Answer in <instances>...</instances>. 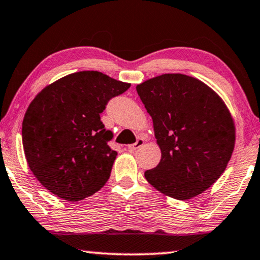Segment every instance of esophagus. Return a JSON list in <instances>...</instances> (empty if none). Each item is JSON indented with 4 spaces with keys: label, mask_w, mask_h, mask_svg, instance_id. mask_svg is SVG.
<instances>
[{
    "label": "esophagus",
    "mask_w": 260,
    "mask_h": 260,
    "mask_svg": "<svg viewBox=\"0 0 260 260\" xmlns=\"http://www.w3.org/2000/svg\"><path fill=\"white\" fill-rule=\"evenodd\" d=\"M143 144H144V139H142V138H138L136 143H134V144H130V145H127V149H129L130 151H135V150H137V149L141 148V146H142Z\"/></svg>",
    "instance_id": "1"
}]
</instances>
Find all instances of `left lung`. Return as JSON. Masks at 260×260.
Segmentation results:
<instances>
[{
  "label": "left lung",
  "instance_id": "obj_1",
  "mask_svg": "<svg viewBox=\"0 0 260 260\" xmlns=\"http://www.w3.org/2000/svg\"><path fill=\"white\" fill-rule=\"evenodd\" d=\"M151 116L161 151L145 178L164 194L190 199L223 174L235 148V124L226 105L197 78L165 74L136 86Z\"/></svg>",
  "mask_w": 260,
  "mask_h": 260
}]
</instances>
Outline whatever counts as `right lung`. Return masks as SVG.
Wrapping results in <instances>:
<instances>
[{"label": "right lung", "instance_id": "add662e5", "mask_svg": "<svg viewBox=\"0 0 260 260\" xmlns=\"http://www.w3.org/2000/svg\"><path fill=\"white\" fill-rule=\"evenodd\" d=\"M130 88L99 71H80L44 88L22 123L24 155L32 174L51 193L77 202L97 192L117 156L101 121L111 99Z\"/></svg>", "mask_w": 260, "mask_h": 260}]
</instances>
